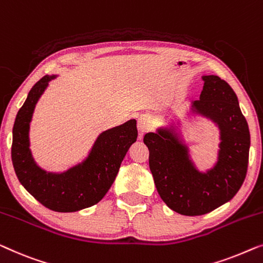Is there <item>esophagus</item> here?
Here are the masks:
<instances>
[{
  "label": "esophagus",
  "instance_id": "esophagus-1",
  "mask_svg": "<svg viewBox=\"0 0 263 263\" xmlns=\"http://www.w3.org/2000/svg\"><path fill=\"white\" fill-rule=\"evenodd\" d=\"M152 125V120L148 115H141L138 120V130L140 133V139H142V136L149 130Z\"/></svg>",
  "mask_w": 263,
  "mask_h": 263
}]
</instances>
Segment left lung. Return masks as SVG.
Wrapping results in <instances>:
<instances>
[{
	"label": "left lung",
	"mask_w": 263,
	"mask_h": 263,
	"mask_svg": "<svg viewBox=\"0 0 263 263\" xmlns=\"http://www.w3.org/2000/svg\"><path fill=\"white\" fill-rule=\"evenodd\" d=\"M204 86L198 101H191L182 120L147 133L149 168L161 199L185 216L211 212L234 198L245 181L250 134L234 90L218 76H201ZM198 116L219 130V148L211 167L200 171L183 135V123Z\"/></svg>",
	"instance_id": "left-lung-1"
}]
</instances>
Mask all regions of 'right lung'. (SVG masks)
Listing matches in <instances>:
<instances>
[{
    "mask_svg": "<svg viewBox=\"0 0 263 263\" xmlns=\"http://www.w3.org/2000/svg\"><path fill=\"white\" fill-rule=\"evenodd\" d=\"M58 74L45 76L28 92L13 127L11 161L18 181L37 201L57 212H76L97 204L119 173L120 166L138 139L136 121L102 132L81 161L64 171L37 165L30 149V122L37 102Z\"/></svg>",
    "mask_w": 263,
    "mask_h": 263,
    "instance_id": "1",
    "label": "right lung"
}]
</instances>
